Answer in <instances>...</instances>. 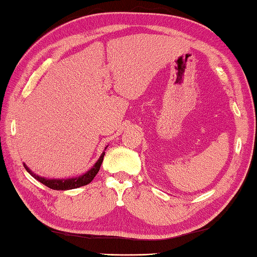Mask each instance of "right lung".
Listing matches in <instances>:
<instances>
[{
	"instance_id": "obj_1",
	"label": "right lung",
	"mask_w": 257,
	"mask_h": 257,
	"mask_svg": "<svg viewBox=\"0 0 257 257\" xmlns=\"http://www.w3.org/2000/svg\"><path fill=\"white\" fill-rule=\"evenodd\" d=\"M107 149V147L105 148V150ZM103 156H105V151L102 152L99 159L97 160V162L95 163L90 170L87 171L86 173L81 174L80 177H76V178H72V179H46L37 176V174L33 173L31 171V169L27 168V166L24 163V168L26 169V171L29 172L33 178H35L37 181H40L41 183H43L46 187H48L50 189L53 190H70V189H77L79 187H83V185L88 184L92 181V179L96 177V174L98 173L100 169V166L103 160Z\"/></svg>"
}]
</instances>
